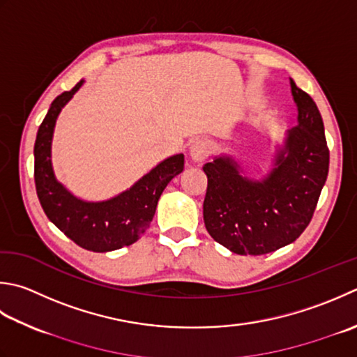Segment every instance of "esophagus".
<instances>
[{"label": "esophagus", "instance_id": "esophagus-1", "mask_svg": "<svg viewBox=\"0 0 357 357\" xmlns=\"http://www.w3.org/2000/svg\"><path fill=\"white\" fill-rule=\"evenodd\" d=\"M212 145L207 139H197L190 145V156L193 160H204L208 155H211Z\"/></svg>", "mask_w": 357, "mask_h": 357}]
</instances>
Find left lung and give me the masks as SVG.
<instances>
[{
	"label": "left lung",
	"instance_id": "1",
	"mask_svg": "<svg viewBox=\"0 0 357 357\" xmlns=\"http://www.w3.org/2000/svg\"><path fill=\"white\" fill-rule=\"evenodd\" d=\"M298 125L291 128L277 167L261 183L243 178L229 158L207 162L204 225L212 238L240 255H264L296 241L316 211L328 176L324 121L310 94L291 80ZM289 155L284 156V153Z\"/></svg>",
	"mask_w": 357,
	"mask_h": 357
}]
</instances>
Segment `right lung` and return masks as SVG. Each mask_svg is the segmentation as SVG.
Wrapping results in <instances>:
<instances>
[{"instance_id":"1","label":"right lung","mask_w":357,"mask_h":357,"mask_svg":"<svg viewBox=\"0 0 357 357\" xmlns=\"http://www.w3.org/2000/svg\"><path fill=\"white\" fill-rule=\"evenodd\" d=\"M82 82L51 103L33 145V179L37 197L46 216L68 238L93 252H108L130 246L141 236L155 216L160 193L183 172L184 155H176L155 167L130 190L103 202L74 198L54 178L51 141L60 109L71 99Z\"/></svg>"}]
</instances>
